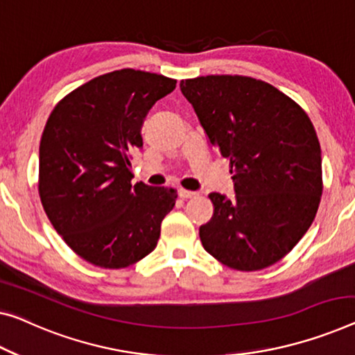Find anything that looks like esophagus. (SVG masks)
<instances>
[{
	"instance_id": "esophagus-1",
	"label": "esophagus",
	"mask_w": 355,
	"mask_h": 355,
	"mask_svg": "<svg viewBox=\"0 0 355 355\" xmlns=\"http://www.w3.org/2000/svg\"><path fill=\"white\" fill-rule=\"evenodd\" d=\"M178 194H180V198H182V199H189V198H194V196H196L194 191H189V189H183V188L180 189Z\"/></svg>"
}]
</instances>
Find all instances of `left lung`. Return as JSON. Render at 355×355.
Listing matches in <instances>:
<instances>
[{
	"label": "left lung",
	"mask_w": 355,
	"mask_h": 355,
	"mask_svg": "<svg viewBox=\"0 0 355 355\" xmlns=\"http://www.w3.org/2000/svg\"><path fill=\"white\" fill-rule=\"evenodd\" d=\"M211 146L228 157L234 193H210L205 250L237 271L284 258L309 230L322 196V156L304 110L271 84L210 75L180 83Z\"/></svg>",
	"instance_id": "obj_1"
}]
</instances>
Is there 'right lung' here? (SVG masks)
Segmentation results:
<instances>
[{
    "mask_svg": "<svg viewBox=\"0 0 355 355\" xmlns=\"http://www.w3.org/2000/svg\"><path fill=\"white\" fill-rule=\"evenodd\" d=\"M177 81L123 68L62 98L40 144V198L54 230L89 263L134 264L155 250L177 189L132 184V153L144 146L150 108Z\"/></svg>",
    "mask_w": 355,
    "mask_h": 355,
    "instance_id": "1",
    "label": "right lung"
}]
</instances>
